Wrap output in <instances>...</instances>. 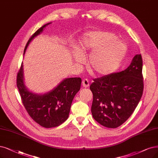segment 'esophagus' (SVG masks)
Instances as JSON below:
<instances>
[{"mask_svg": "<svg viewBox=\"0 0 158 158\" xmlns=\"http://www.w3.org/2000/svg\"><path fill=\"white\" fill-rule=\"evenodd\" d=\"M82 85L84 87H88L89 86V80L87 79H84L82 81Z\"/></svg>", "mask_w": 158, "mask_h": 158, "instance_id": "esophagus-1", "label": "esophagus"}]
</instances>
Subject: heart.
<instances>
[{"instance_id":"b5f03b06","label":"heart","mask_w":158,"mask_h":158,"mask_svg":"<svg viewBox=\"0 0 158 158\" xmlns=\"http://www.w3.org/2000/svg\"><path fill=\"white\" fill-rule=\"evenodd\" d=\"M127 51V45L111 32L103 30L89 31L81 38L73 54L76 61L81 63L83 56L90 54L89 67L98 76L114 73Z\"/></svg>"}]
</instances>
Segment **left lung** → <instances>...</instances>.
Instances as JSON below:
<instances>
[{
	"instance_id": "1",
	"label": "left lung",
	"mask_w": 158,
	"mask_h": 158,
	"mask_svg": "<svg viewBox=\"0 0 158 158\" xmlns=\"http://www.w3.org/2000/svg\"><path fill=\"white\" fill-rule=\"evenodd\" d=\"M143 60L135 55L125 70L93 80L90 85L94 119L105 127L115 128L133 113L143 91Z\"/></svg>"
}]
</instances>
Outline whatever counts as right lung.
<instances>
[{
  "instance_id": "obj_1",
  "label": "right lung",
  "mask_w": 158,
  "mask_h": 158,
  "mask_svg": "<svg viewBox=\"0 0 158 158\" xmlns=\"http://www.w3.org/2000/svg\"><path fill=\"white\" fill-rule=\"evenodd\" d=\"M50 23L43 25L30 37L24 55L30 43ZM81 82L80 78H65L50 91L37 94L30 91L25 85L23 64L17 77V86L25 109L31 118L44 128L58 127L68 118L73 100L80 89Z\"/></svg>"
}]
</instances>
